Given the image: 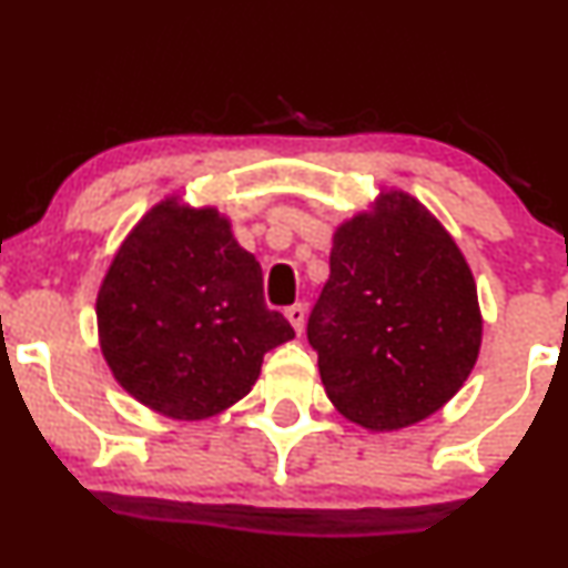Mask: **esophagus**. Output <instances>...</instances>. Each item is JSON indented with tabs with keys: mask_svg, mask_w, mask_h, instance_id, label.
<instances>
[{
	"mask_svg": "<svg viewBox=\"0 0 568 568\" xmlns=\"http://www.w3.org/2000/svg\"><path fill=\"white\" fill-rule=\"evenodd\" d=\"M285 317H288V323L293 325V331H296V334H302V331H304V321H306L304 304H293V306H288V310H285Z\"/></svg>",
	"mask_w": 568,
	"mask_h": 568,
	"instance_id": "1",
	"label": "esophagus"
}]
</instances>
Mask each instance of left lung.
I'll return each instance as SVG.
<instances>
[{
  "mask_svg": "<svg viewBox=\"0 0 568 568\" xmlns=\"http://www.w3.org/2000/svg\"><path fill=\"white\" fill-rule=\"evenodd\" d=\"M306 336L344 419L371 433L416 425L459 393L478 361L484 317L470 264L419 200L382 189L336 226Z\"/></svg>",
  "mask_w": 568,
  "mask_h": 568,
  "instance_id": "left-lung-1",
  "label": "left lung"
}]
</instances>
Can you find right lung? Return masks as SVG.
Listing matches in <instances>:
<instances>
[{
  "mask_svg": "<svg viewBox=\"0 0 568 568\" xmlns=\"http://www.w3.org/2000/svg\"><path fill=\"white\" fill-rule=\"evenodd\" d=\"M109 371L141 406L200 422L243 400L293 328L216 207L160 200L116 247L95 298Z\"/></svg>",
  "mask_w": 568,
  "mask_h": 568,
  "instance_id": "add662e5",
  "label": "right lung"
}]
</instances>
